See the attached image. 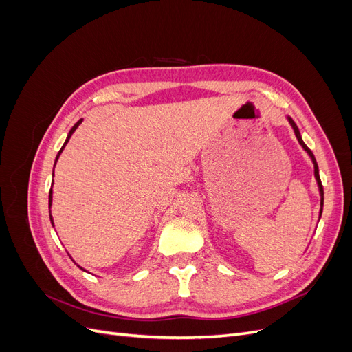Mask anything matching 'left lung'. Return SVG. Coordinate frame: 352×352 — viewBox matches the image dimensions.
Here are the masks:
<instances>
[{"mask_svg":"<svg viewBox=\"0 0 352 352\" xmlns=\"http://www.w3.org/2000/svg\"><path fill=\"white\" fill-rule=\"evenodd\" d=\"M286 120L289 122V124L292 126V129H294V132H295V136H296L298 142H300V145L304 148V151L308 154V157H310V158H311V162H313V166H314V177H316V182H317V186H318V192H320V212H318V220H320V217H322V212H323V199H324V197H323V186H322L320 175H318V166H317V162H316V157H314V154L311 153L310 148H308V146L304 144L302 138H301V133H300V129H298V126H296V124H295V122L292 120V117L286 116Z\"/></svg>","mask_w":352,"mask_h":352,"instance_id":"obj_1","label":"left lung"}]
</instances>
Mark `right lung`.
Here are the masks:
<instances>
[{"label": "right lung", "instance_id": "add662e5", "mask_svg": "<svg viewBox=\"0 0 352 352\" xmlns=\"http://www.w3.org/2000/svg\"><path fill=\"white\" fill-rule=\"evenodd\" d=\"M83 122V119H80L79 122H76V123H74V126L72 127V129H70V132L67 133V138H66V141H65V144H63V146H61V150L58 151V154H57V157H56V163H54V167H56V164H57V162H58V158H60V155H61V153H63V150H65V146L67 145V142H69V140H70V138H72V135L74 133V131H76L78 129V127H79V124ZM52 177H54V168H52ZM52 184H54V180H52ZM51 204H52V188L50 189V198H48V207H50V220H51V225H52V228H54V220H52V216H51ZM72 258V257H70ZM73 263H74V260H73ZM74 264H78V263H74ZM78 267L80 269V270H83V272H87V270H85L83 267H80V265L78 264Z\"/></svg>", "mask_w": 352, "mask_h": 352}]
</instances>
